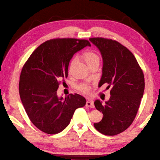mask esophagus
Wrapping results in <instances>:
<instances>
[{"instance_id": "34e87169", "label": "esophagus", "mask_w": 160, "mask_h": 160, "mask_svg": "<svg viewBox=\"0 0 160 160\" xmlns=\"http://www.w3.org/2000/svg\"><path fill=\"white\" fill-rule=\"evenodd\" d=\"M86 106L89 107V108H94V105H93V101L89 100V99H88V100H87V101H86Z\"/></svg>"}]
</instances>
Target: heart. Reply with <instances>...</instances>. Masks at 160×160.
Instances as JSON below:
<instances>
[{
  "instance_id": "heart-1",
  "label": "heart",
  "mask_w": 160,
  "mask_h": 160,
  "mask_svg": "<svg viewBox=\"0 0 160 160\" xmlns=\"http://www.w3.org/2000/svg\"><path fill=\"white\" fill-rule=\"evenodd\" d=\"M83 58L84 59L85 62L87 64L88 66H89L91 64H93L95 62L99 61V57L95 52L93 51H86L83 54ZM74 61V59L72 60V62ZM79 89L83 92H87L89 91V86L87 84H82L79 86Z\"/></svg>"
}]
</instances>
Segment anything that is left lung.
Here are the masks:
<instances>
[{"mask_svg": "<svg viewBox=\"0 0 160 160\" xmlns=\"http://www.w3.org/2000/svg\"><path fill=\"white\" fill-rule=\"evenodd\" d=\"M89 40L103 58L98 87L104 83L108 84L107 88L112 86L108 101L94 102L103 116L93 125L102 134L116 135L126 130L135 119L145 90L144 74L133 54L118 42L103 38Z\"/></svg>", "mask_w": 160, "mask_h": 160, "instance_id": "8db88e82", "label": "left lung"}]
</instances>
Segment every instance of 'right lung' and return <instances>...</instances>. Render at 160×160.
I'll use <instances>...</instances> for the list:
<instances>
[{
    "instance_id": "1",
    "label": "right lung",
    "mask_w": 160,
    "mask_h": 160,
    "mask_svg": "<svg viewBox=\"0 0 160 160\" xmlns=\"http://www.w3.org/2000/svg\"><path fill=\"white\" fill-rule=\"evenodd\" d=\"M86 46H91L86 40L52 39L41 44L23 66L20 99L30 121L41 131L50 135L62 132L75 110L86 105L85 98L79 94L71 93L64 99L57 91L68 77L73 55Z\"/></svg>"
}]
</instances>
